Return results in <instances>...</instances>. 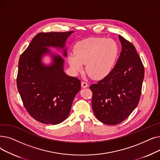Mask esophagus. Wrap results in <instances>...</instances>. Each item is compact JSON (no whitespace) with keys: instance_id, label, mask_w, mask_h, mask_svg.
I'll list each match as a JSON object with an SVG mask.
<instances>
[{"instance_id":"1","label":"esophagus","mask_w":160,"mask_h":160,"mask_svg":"<svg viewBox=\"0 0 160 160\" xmlns=\"http://www.w3.org/2000/svg\"><path fill=\"white\" fill-rule=\"evenodd\" d=\"M81 85H82V88H87V87L88 86V83L86 82H82Z\"/></svg>"}]
</instances>
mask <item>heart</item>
Listing matches in <instances>:
<instances>
[{"mask_svg":"<svg viewBox=\"0 0 160 160\" xmlns=\"http://www.w3.org/2000/svg\"><path fill=\"white\" fill-rule=\"evenodd\" d=\"M118 48L112 39L89 38L76 45L74 54L68 57V63L74 72L82 70L86 64L87 73L94 79L107 76L114 65Z\"/></svg>","mask_w":160,"mask_h":160,"instance_id":"b5f03b06","label":"heart"}]
</instances>
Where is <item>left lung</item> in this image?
I'll return each instance as SVG.
<instances>
[{
  "instance_id": "left-lung-1",
  "label": "left lung",
  "mask_w": 160,
  "mask_h": 160,
  "mask_svg": "<svg viewBox=\"0 0 160 160\" xmlns=\"http://www.w3.org/2000/svg\"><path fill=\"white\" fill-rule=\"evenodd\" d=\"M122 52L110 72L89 86L92 105L96 118L107 125L121 123L139 101L144 68L133 44L119 35Z\"/></svg>"
}]
</instances>
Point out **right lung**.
<instances>
[{
    "mask_svg": "<svg viewBox=\"0 0 160 160\" xmlns=\"http://www.w3.org/2000/svg\"><path fill=\"white\" fill-rule=\"evenodd\" d=\"M72 31L40 32L21 55L18 63L17 87L23 105L34 120L45 124L61 123L70 113L75 95L81 89V81L63 71V59L53 55V63H41L46 47L63 48ZM66 56L67 52L64 50Z\"/></svg>",
    "mask_w": 160,
    "mask_h": 160,
    "instance_id": "right-lung-1",
    "label": "right lung"
}]
</instances>
